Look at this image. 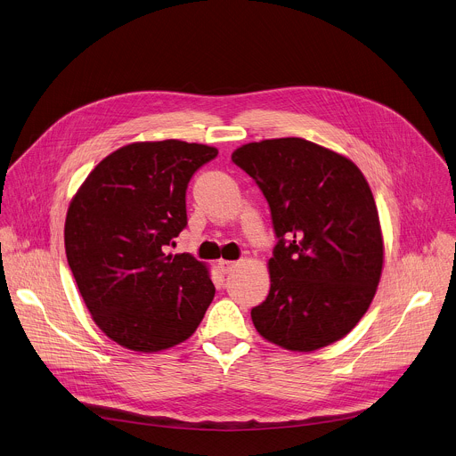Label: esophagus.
Here are the masks:
<instances>
[{"mask_svg": "<svg viewBox=\"0 0 456 456\" xmlns=\"http://www.w3.org/2000/svg\"><path fill=\"white\" fill-rule=\"evenodd\" d=\"M238 264L236 262H231V260H220L218 262V267H220V271L222 273H225V274H229L231 271H234V267H236Z\"/></svg>", "mask_w": 456, "mask_h": 456, "instance_id": "obj_1", "label": "esophagus"}]
</instances>
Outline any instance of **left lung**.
I'll list each match as a JSON object with an SVG mask.
<instances>
[{"label":"left lung","mask_w":456,"mask_h":456,"mask_svg":"<svg viewBox=\"0 0 456 456\" xmlns=\"http://www.w3.org/2000/svg\"><path fill=\"white\" fill-rule=\"evenodd\" d=\"M232 161L262 189L278 238L269 295L251 311L256 330L300 353L344 338L375 298L384 265L377 203L362 171L304 138L245 143Z\"/></svg>","instance_id":"left-lung-1"}]
</instances>
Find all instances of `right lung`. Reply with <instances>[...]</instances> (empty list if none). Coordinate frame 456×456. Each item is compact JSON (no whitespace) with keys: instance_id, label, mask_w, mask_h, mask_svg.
I'll list each match as a JSON object with an SVG mask.
<instances>
[{"instance_id":"obj_1","label":"right lung","mask_w":456,"mask_h":456,"mask_svg":"<svg viewBox=\"0 0 456 456\" xmlns=\"http://www.w3.org/2000/svg\"><path fill=\"white\" fill-rule=\"evenodd\" d=\"M216 154L180 140L129 143L96 165L69 205V267L93 320L121 347L185 342L215 298L207 265L165 247L187 225L189 180Z\"/></svg>"}]
</instances>
